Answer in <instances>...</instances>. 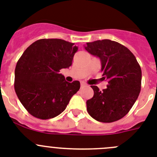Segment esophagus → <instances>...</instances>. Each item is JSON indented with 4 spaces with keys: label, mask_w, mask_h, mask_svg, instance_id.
I'll use <instances>...</instances> for the list:
<instances>
[{
    "label": "esophagus",
    "mask_w": 157,
    "mask_h": 157,
    "mask_svg": "<svg viewBox=\"0 0 157 157\" xmlns=\"http://www.w3.org/2000/svg\"><path fill=\"white\" fill-rule=\"evenodd\" d=\"M84 86H86V84L84 82H81V87L82 88V87H84Z\"/></svg>",
    "instance_id": "esophagus-1"
}]
</instances>
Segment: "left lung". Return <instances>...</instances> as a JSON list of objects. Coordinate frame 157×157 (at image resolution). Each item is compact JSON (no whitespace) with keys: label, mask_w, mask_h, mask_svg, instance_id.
Segmentation results:
<instances>
[{"label":"left lung","mask_w":157,"mask_h":157,"mask_svg":"<svg viewBox=\"0 0 157 157\" xmlns=\"http://www.w3.org/2000/svg\"><path fill=\"white\" fill-rule=\"evenodd\" d=\"M86 50L100 58L107 88L101 91L91 86L94 97L86 101L88 113L94 120L112 123L126 116L141 91V70L127 47L109 39L87 42Z\"/></svg>","instance_id":"1"}]
</instances>
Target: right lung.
<instances>
[{"instance_id":"1","label":"right lung","mask_w":157,"mask_h":157,"mask_svg":"<svg viewBox=\"0 0 157 157\" xmlns=\"http://www.w3.org/2000/svg\"><path fill=\"white\" fill-rule=\"evenodd\" d=\"M78 47L57 38L32 43L16 63L14 87L18 98L34 117L48 120L59 115L80 88L59 73L72 64Z\"/></svg>"}]
</instances>
